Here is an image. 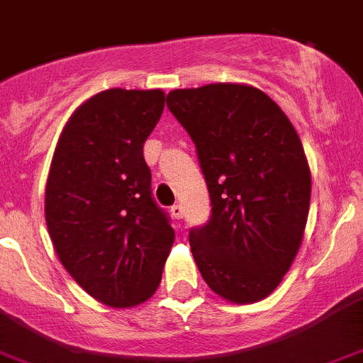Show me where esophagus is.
<instances>
[{"mask_svg": "<svg viewBox=\"0 0 363 363\" xmlns=\"http://www.w3.org/2000/svg\"><path fill=\"white\" fill-rule=\"evenodd\" d=\"M171 214H172V218H174V219H182V218H184V207H182L179 203L172 205Z\"/></svg>", "mask_w": 363, "mask_h": 363, "instance_id": "obj_1", "label": "esophagus"}]
</instances>
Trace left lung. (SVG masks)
<instances>
[{"label": "left lung", "mask_w": 363, "mask_h": 363, "mask_svg": "<svg viewBox=\"0 0 363 363\" xmlns=\"http://www.w3.org/2000/svg\"><path fill=\"white\" fill-rule=\"evenodd\" d=\"M167 108L194 142L211 196L208 221L189 232L199 274L227 301H261L290 270L310 212L301 138L252 86L174 89Z\"/></svg>", "instance_id": "left-lung-1"}]
</instances>
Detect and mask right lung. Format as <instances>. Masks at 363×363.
I'll list each match as a JSON object with an SVG mask.
<instances>
[{
    "label": "right lung",
    "instance_id": "add662e5",
    "mask_svg": "<svg viewBox=\"0 0 363 363\" xmlns=\"http://www.w3.org/2000/svg\"><path fill=\"white\" fill-rule=\"evenodd\" d=\"M162 89H106L66 124L46 182L50 239L68 274L113 308L147 301L174 242L152 198L144 142L164 111Z\"/></svg>",
    "mask_w": 363,
    "mask_h": 363
}]
</instances>
